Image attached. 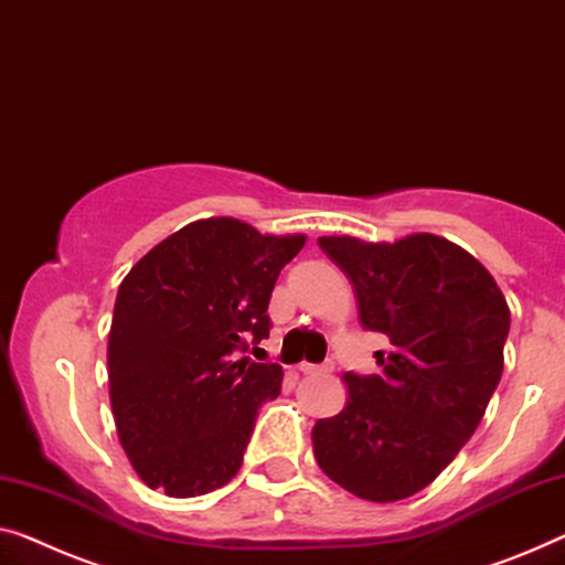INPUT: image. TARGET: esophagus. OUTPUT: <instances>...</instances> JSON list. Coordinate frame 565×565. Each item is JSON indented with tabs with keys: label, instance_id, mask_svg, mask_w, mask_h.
<instances>
[{
	"label": "esophagus",
	"instance_id": "34e87169",
	"mask_svg": "<svg viewBox=\"0 0 565 565\" xmlns=\"http://www.w3.org/2000/svg\"><path fill=\"white\" fill-rule=\"evenodd\" d=\"M299 370H301V373H307V375H327V373H332L334 365L332 363H322V365L305 363V365H299Z\"/></svg>",
	"mask_w": 565,
	"mask_h": 565
}]
</instances>
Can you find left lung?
<instances>
[{
  "label": "left lung",
  "instance_id": "8db88e82",
  "mask_svg": "<svg viewBox=\"0 0 565 565\" xmlns=\"http://www.w3.org/2000/svg\"><path fill=\"white\" fill-rule=\"evenodd\" d=\"M317 243L355 289L360 324L391 352L375 355L381 375L344 373L348 406L311 428L315 459L358 498H411L477 431L502 375L510 307L492 274L441 235Z\"/></svg>",
  "mask_w": 565,
  "mask_h": 565
}]
</instances>
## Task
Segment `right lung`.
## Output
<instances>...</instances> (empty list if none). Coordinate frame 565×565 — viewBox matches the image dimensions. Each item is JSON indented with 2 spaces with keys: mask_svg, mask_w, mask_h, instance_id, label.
<instances>
[{
  "mask_svg": "<svg viewBox=\"0 0 565 565\" xmlns=\"http://www.w3.org/2000/svg\"><path fill=\"white\" fill-rule=\"evenodd\" d=\"M305 241L205 217L124 276L108 395L126 457L151 490L198 498L238 475L258 406L279 395L284 370L235 355L268 337L274 284Z\"/></svg>",
  "mask_w": 565,
  "mask_h": 565,
  "instance_id": "right-lung-1",
  "label": "right lung"
}]
</instances>
